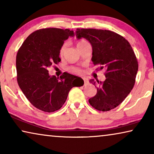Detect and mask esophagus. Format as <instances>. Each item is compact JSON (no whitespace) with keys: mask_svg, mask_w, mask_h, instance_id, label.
<instances>
[{"mask_svg":"<svg viewBox=\"0 0 154 154\" xmlns=\"http://www.w3.org/2000/svg\"><path fill=\"white\" fill-rule=\"evenodd\" d=\"M83 81H84V82H85V85H88V83H89V81H88V79H86V78H83Z\"/></svg>","mask_w":154,"mask_h":154,"instance_id":"1","label":"esophagus"}]
</instances>
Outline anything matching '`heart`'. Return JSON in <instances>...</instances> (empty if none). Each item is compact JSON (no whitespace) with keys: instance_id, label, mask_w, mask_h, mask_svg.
<instances>
[{"instance_id":"b5f03b06","label":"heart","mask_w":154,"mask_h":154,"mask_svg":"<svg viewBox=\"0 0 154 154\" xmlns=\"http://www.w3.org/2000/svg\"><path fill=\"white\" fill-rule=\"evenodd\" d=\"M88 42L86 41H85V40H81V41H79L78 42L77 44V46H81V45H83L85 44H87ZM65 48H66V44H62V46L60 47V55H63V53L64 52V50H65ZM69 71L71 72L72 73H82V69L81 68L79 67H76V66H72V67H70L69 69Z\"/></svg>"}]
</instances>
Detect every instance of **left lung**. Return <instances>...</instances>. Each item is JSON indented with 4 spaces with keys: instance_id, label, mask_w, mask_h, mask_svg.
<instances>
[{
    "instance_id": "8db88e82",
    "label": "left lung",
    "mask_w": 154,
    "mask_h": 154,
    "mask_svg": "<svg viewBox=\"0 0 154 154\" xmlns=\"http://www.w3.org/2000/svg\"><path fill=\"white\" fill-rule=\"evenodd\" d=\"M78 39H86L92 47V61L102 69L106 68L103 82L90 80L97 88L94 97L89 99L94 108L109 111L122 103L132 90L138 70V63L131 44L117 33L107 30L80 29Z\"/></svg>"
}]
</instances>
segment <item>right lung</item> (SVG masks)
I'll return each mask as SVG.
<instances>
[{
  "instance_id": "add662e5",
  "label": "right lung",
  "mask_w": 154,
  "mask_h": 154,
  "mask_svg": "<svg viewBox=\"0 0 154 154\" xmlns=\"http://www.w3.org/2000/svg\"><path fill=\"white\" fill-rule=\"evenodd\" d=\"M74 35L69 29L44 28L35 31L18 51L17 82L30 103L46 112L62 108L73 87L84 84L81 78L64 72L60 77L49 75L48 69L58 64L64 42Z\"/></svg>"
}]
</instances>
